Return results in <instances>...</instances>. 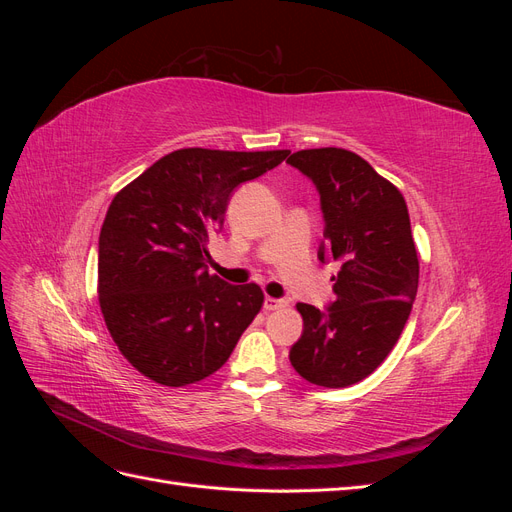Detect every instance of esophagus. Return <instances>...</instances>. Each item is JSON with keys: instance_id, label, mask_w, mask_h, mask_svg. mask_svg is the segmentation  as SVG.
Returning <instances> with one entry per match:
<instances>
[{"instance_id": "34e87169", "label": "esophagus", "mask_w": 512, "mask_h": 512, "mask_svg": "<svg viewBox=\"0 0 512 512\" xmlns=\"http://www.w3.org/2000/svg\"><path fill=\"white\" fill-rule=\"evenodd\" d=\"M288 303L284 299H273V297H267L265 299V309L267 312H275V309H284Z\"/></svg>"}]
</instances>
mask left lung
<instances>
[{"label":"left lung","instance_id":"1","mask_svg":"<svg viewBox=\"0 0 512 512\" xmlns=\"http://www.w3.org/2000/svg\"><path fill=\"white\" fill-rule=\"evenodd\" d=\"M288 164L320 194L318 258L329 254L342 265L331 277L335 301L324 312L297 303L303 335L290 348V363L307 382L344 389L378 369L412 312L418 254L408 205L391 181L348 149H303Z\"/></svg>","mask_w":512,"mask_h":512}]
</instances>
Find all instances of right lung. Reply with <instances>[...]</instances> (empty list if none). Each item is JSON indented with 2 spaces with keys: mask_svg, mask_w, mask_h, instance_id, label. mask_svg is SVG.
<instances>
[{
  "mask_svg": "<svg viewBox=\"0 0 512 512\" xmlns=\"http://www.w3.org/2000/svg\"><path fill=\"white\" fill-rule=\"evenodd\" d=\"M288 153L177 149L115 194L98 243L100 309L119 352L149 380H205L260 312L258 284L209 275L207 243L232 190Z\"/></svg>",
  "mask_w": 512,
  "mask_h": 512,
  "instance_id": "1",
  "label": "right lung"
}]
</instances>
